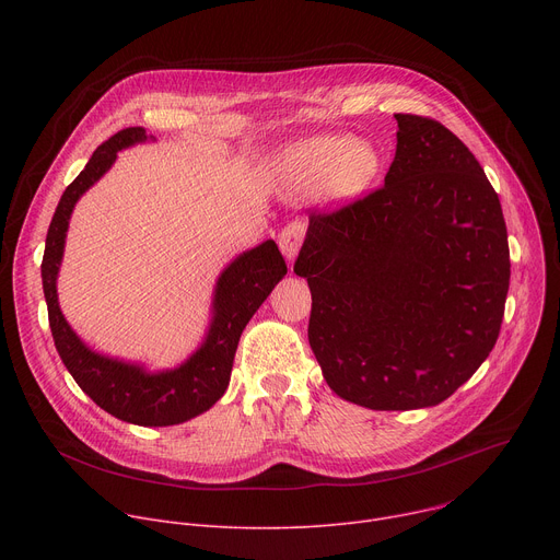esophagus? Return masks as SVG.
<instances>
[{
    "label": "esophagus",
    "mask_w": 560,
    "mask_h": 560,
    "mask_svg": "<svg viewBox=\"0 0 560 560\" xmlns=\"http://www.w3.org/2000/svg\"><path fill=\"white\" fill-rule=\"evenodd\" d=\"M303 238H305V225L301 221H292L279 232V248L288 261H294V257L301 250Z\"/></svg>",
    "instance_id": "obj_1"
}]
</instances>
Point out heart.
Instances as JSON below:
<instances>
[{"label": "heart", "mask_w": 560, "mask_h": 560, "mask_svg": "<svg viewBox=\"0 0 560 560\" xmlns=\"http://www.w3.org/2000/svg\"><path fill=\"white\" fill-rule=\"evenodd\" d=\"M378 171L376 152L352 137L322 135L285 143L272 156V175L285 192L354 195Z\"/></svg>", "instance_id": "obj_1"}]
</instances>
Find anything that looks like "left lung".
<instances>
[{"label": "left lung", "instance_id": "1", "mask_svg": "<svg viewBox=\"0 0 560 560\" xmlns=\"http://www.w3.org/2000/svg\"><path fill=\"white\" fill-rule=\"evenodd\" d=\"M394 117L385 186L312 214L294 272L312 292L307 339L330 389L370 410H419L490 357L510 248L469 148L434 119Z\"/></svg>", "mask_w": 560, "mask_h": 560}]
</instances>
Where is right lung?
Instances as JSON below:
<instances>
[{
  "label": "right lung",
  "instance_id": "obj_1",
  "mask_svg": "<svg viewBox=\"0 0 560 560\" xmlns=\"http://www.w3.org/2000/svg\"><path fill=\"white\" fill-rule=\"evenodd\" d=\"M143 141H154L143 128L119 130L93 152L86 168L63 190L46 234L42 283L55 348L77 385L119 421L164 428L203 415L223 396L238 337L275 285L285 277L288 266L272 238L234 257L217 279L210 324L201 346L177 368L150 372L141 363L106 357L89 348L66 322L57 299V277L70 214L82 195L113 168L117 152Z\"/></svg>",
  "mask_w": 560,
  "mask_h": 560
}]
</instances>
